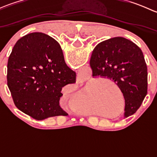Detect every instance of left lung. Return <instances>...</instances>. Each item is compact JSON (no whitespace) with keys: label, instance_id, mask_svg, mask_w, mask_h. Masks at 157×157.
<instances>
[{"label":"left lung","instance_id":"left-lung-1","mask_svg":"<svg viewBox=\"0 0 157 157\" xmlns=\"http://www.w3.org/2000/svg\"><path fill=\"white\" fill-rule=\"evenodd\" d=\"M90 64L93 77H106L120 88L125 100L124 116L135 113L147 94L148 74L141 49L125 38H112L95 47Z\"/></svg>","mask_w":157,"mask_h":157}]
</instances>
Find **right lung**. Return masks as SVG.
I'll return each mask as SVG.
<instances>
[{
	"instance_id": "add662e5",
	"label": "right lung",
	"mask_w": 157,
	"mask_h": 157,
	"mask_svg": "<svg viewBox=\"0 0 157 157\" xmlns=\"http://www.w3.org/2000/svg\"><path fill=\"white\" fill-rule=\"evenodd\" d=\"M7 86L17 108L36 120L67 113L60 107L62 87L76 83L61 46L42 33L19 39L7 62Z\"/></svg>"
}]
</instances>
